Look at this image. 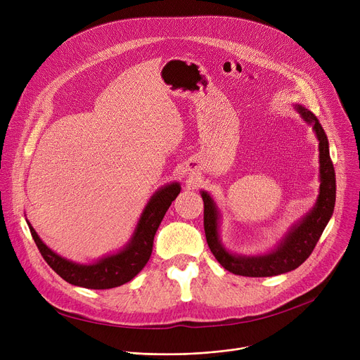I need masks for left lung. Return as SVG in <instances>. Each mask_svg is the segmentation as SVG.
I'll return each instance as SVG.
<instances>
[{
  "label": "left lung",
  "instance_id": "1",
  "mask_svg": "<svg viewBox=\"0 0 360 360\" xmlns=\"http://www.w3.org/2000/svg\"><path fill=\"white\" fill-rule=\"evenodd\" d=\"M295 110L306 124L312 127L319 141V195L315 207L288 229L271 252L262 255H236L229 252L221 240L219 224L222 215L217 202L207 191H200L203 199V228L210 249L217 261L235 275L264 278L296 269L309 258L332 218L336 200V178L329 155L328 136L314 112L299 104L295 105Z\"/></svg>",
  "mask_w": 360,
  "mask_h": 360
}]
</instances>
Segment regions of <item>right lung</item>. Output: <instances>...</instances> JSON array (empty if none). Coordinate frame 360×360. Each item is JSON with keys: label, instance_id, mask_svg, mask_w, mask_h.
<instances>
[{"label": "right lung", "instance_id": "add662e5", "mask_svg": "<svg viewBox=\"0 0 360 360\" xmlns=\"http://www.w3.org/2000/svg\"><path fill=\"white\" fill-rule=\"evenodd\" d=\"M179 192V182L167 184L155 191L143 208L128 243L118 252L102 256L92 264H77L63 258L41 240L28 221L27 224L42 258L64 281L86 289H111L129 282L143 269L150 258L153 236Z\"/></svg>", "mask_w": 360, "mask_h": 360}]
</instances>
